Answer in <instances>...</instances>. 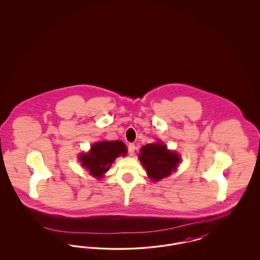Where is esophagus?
<instances>
[{
    "mask_svg": "<svg viewBox=\"0 0 260 260\" xmlns=\"http://www.w3.org/2000/svg\"><path fill=\"white\" fill-rule=\"evenodd\" d=\"M135 150H136V145L134 143H129L127 145V153H128V155H131V156L134 155Z\"/></svg>",
    "mask_w": 260,
    "mask_h": 260,
    "instance_id": "1",
    "label": "esophagus"
}]
</instances>
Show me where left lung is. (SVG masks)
<instances>
[{
	"label": "left lung",
	"mask_w": 260,
	"mask_h": 260,
	"mask_svg": "<svg viewBox=\"0 0 260 260\" xmlns=\"http://www.w3.org/2000/svg\"><path fill=\"white\" fill-rule=\"evenodd\" d=\"M139 160L154 181L169 176L180 161L175 152H171L164 143L147 144L140 150Z\"/></svg>",
	"instance_id": "8db88e82"
}]
</instances>
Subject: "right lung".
Returning <instances> with one entry per match:
<instances>
[{
    "label": "right lung",
    "mask_w": 260,
    "mask_h": 260,
    "mask_svg": "<svg viewBox=\"0 0 260 260\" xmlns=\"http://www.w3.org/2000/svg\"><path fill=\"white\" fill-rule=\"evenodd\" d=\"M126 154L124 142L119 140L101 141L93 144L87 154H82L80 161L87 171L95 177H102L107 172L114 160Z\"/></svg>",
    "instance_id": "add662e5"
}]
</instances>
